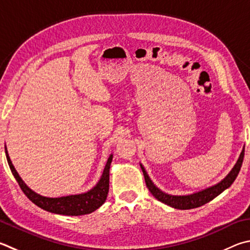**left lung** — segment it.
I'll return each instance as SVG.
<instances>
[{"label":"left lung","instance_id":"obj_1","mask_svg":"<svg viewBox=\"0 0 250 250\" xmlns=\"http://www.w3.org/2000/svg\"><path fill=\"white\" fill-rule=\"evenodd\" d=\"M244 154H245V148L243 149V152L240 153V156L238 158L237 163H236V165L234 166V168L230 170L229 174L226 176L221 183L206 190H202V191H199L197 193L188 194V196H171V194H167L165 192L161 191V190L152 183V180L149 179L148 175L146 174V171H145L144 167L142 165H141V168H142V171H143L146 187L148 188L149 192H151L158 201L165 203L171 208H179V210H189V208H199L203 206V204L210 202L234 183V180L236 179V177H237L238 172L240 170V167H242Z\"/></svg>","mask_w":250,"mask_h":250}]
</instances>
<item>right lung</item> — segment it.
<instances>
[{
	"label": "right lung",
	"instance_id": "right-lung-1",
	"mask_svg": "<svg viewBox=\"0 0 250 250\" xmlns=\"http://www.w3.org/2000/svg\"><path fill=\"white\" fill-rule=\"evenodd\" d=\"M5 153L7 163L12 170V174L15 177V179L18 185H20L22 192L26 194V197L28 198L31 202L35 203L36 206H38L39 208H42V210L56 213V214L78 216L89 214V213L97 210L99 207H102L104 202L106 201L108 190H109V168L112 161V155H110L109 158H108L105 169H104V172L102 175V178L99 179L98 184L95 186L93 189H90L89 191L81 194H74V196L48 198L40 196V194L34 192L33 190L27 187L26 184L21 180L20 175L17 174L14 166H13L10 160V156H8L6 151V146Z\"/></svg>",
	"mask_w": 250,
	"mask_h": 250
}]
</instances>
